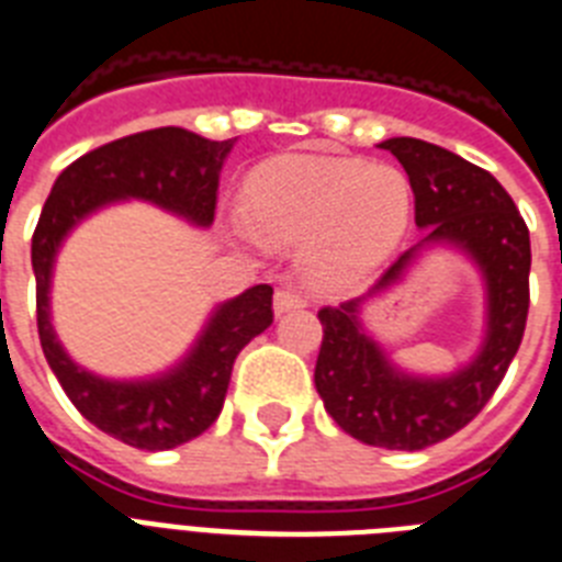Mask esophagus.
<instances>
[{
  "label": "esophagus",
  "instance_id": "34e87169",
  "mask_svg": "<svg viewBox=\"0 0 562 562\" xmlns=\"http://www.w3.org/2000/svg\"><path fill=\"white\" fill-rule=\"evenodd\" d=\"M305 296L296 289H280L273 294V314H289L294 308H303Z\"/></svg>",
  "mask_w": 562,
  "mask_h": 562
}]
</instances>
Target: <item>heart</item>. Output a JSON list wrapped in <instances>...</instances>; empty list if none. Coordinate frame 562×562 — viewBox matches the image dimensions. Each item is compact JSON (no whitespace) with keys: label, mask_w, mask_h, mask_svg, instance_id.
Returning <instances> with one entry per match:
<instances>
[{"label":"heart","mask_w":562,"mask_h":562,"mask_svg":"<svg viewBox=\"0 0 562 562\" xmlns=\"http://www.w3.org/2000/svg\"><path fill=\"white\" fill-rule=\"evenodd\" d=\"M245 214L266 243H305V268L317 285L348 289L400 245L412 220V186L391 165L294 154L248 177Z\"/></svg>","instance_id":"heart-1"}]
</instances>
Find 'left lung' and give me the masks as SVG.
<instances>
[{"instance_id": "obj_1", "label": "left lung", "mask_w": 562, "mask_h": 562, "mask_svg": "<svg viewBox=\"0 0 562 562\" xmlns=\"http://www.w3.org/2000/svg\"><path fill=\"white\" fill-rule=\"evenodd\" d=\"M380 148L391 150L408 173L414 223L423 237L366 294L319 311L323 346L314 385L325 412L353 440L419 451L469 426L506 376L529 317L531 245L520 211L488 171L414 136H391ZM431 247L463 252L486 289L479 353L440 378L400 370L361 323L364 305L398 284Z\"/></svg>"}]
</instances>
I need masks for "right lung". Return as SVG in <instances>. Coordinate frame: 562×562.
Listing matches in <instances>:
<instances>
[{
	"mask_svg": "<svg viewBox=\"0 0 562 562\" xmlns=\"http://www.w3.org/2000/svg\"><path fill=\"white\" fill-rule=\"evenodd\" d=\"M237 139H205L186 128H154L88 150L56 177L33 231L36 325L50 371L88 423L125 446L177 449L220 417L234 360L273 323L271 285H254L216 305L202 331L171 369L136 380H111L70 360L50 323V282L59 248L77 225L116 202H150L211 228L225 157Z\"/></svg>",
	"mask_w": 562,
	"mask_h": 562,
	"instance_id": "right-lung-1",
	"label": "right lung"
}]
</instances>
